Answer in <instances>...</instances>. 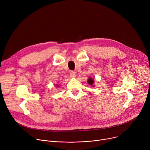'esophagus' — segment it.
Instances as JSON below:
<instances>
[{"mask_svg":"<svg viewBox=\"0 0 150 150\" xmlns=\"http://www.w3.org/2000/svg\"><path fill=\"white\" fill-rule=\"evenodd\" d=\"M70 77H72V78H75V76H76V74H75V72H74V71H70Z\"/></svg>","mask_w":150,"mask_h":150,"instance_id":"obj_1","label":"esophagus"}]
</instances>
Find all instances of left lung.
<instances>
[{
    "label": "left lung",
    "mask_w": 150,
    "mask_h": 150,
    "mask_svg": "<svg viewBox=\"0 0 150 150\" xmlns=\"http://www.w3.org/2000/svg\"><path fill=\"white\" fill-rule=\"evenodd\" d=\"M88 83L91 86L92 88H94V80L92 78H91V77H89V79L88 80Z\"/></svg>",
    "instance_id": "obj_1"
}]
</instances>
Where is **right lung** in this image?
<instances>
[{
    "instance_id": "1",
    "label": "right lung",
    "mask_w": 150,
    "mask_h": 150,
    "mask_svg": "<svg viewBox=\"0 0 150 150\" xmlns=\"http://www.w3.org/2000/svg\"><path fill=\"white\" fill-rule=\"evenodd\" d=\"M59 86V85H57V86ZM58 87H59V86H58Z\"/></svg>"
}]
</instances>
